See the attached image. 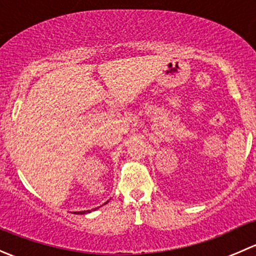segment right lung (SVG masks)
Returning <instances> with one entry per match:
<instances>
[{
    "label": "right lung",
    "mask_w": 256,
    "mask_h": 256,
    "mask_svg": "<svg viewBox=\"0 0 256 256\" xmlns=\"http://www.w3.org/2000/svg\"><path fill=\"white\" fill-rule=\"evenodd\" d=\"M108 202H109V200H108ZM106 202V203H108ZM106 203H104V204H106ZM98 208H94V209H92V210H96ZM86 213H90V210H82V212H74V214H86Z\"/></svg>",
    "instance_id": "obj_1"
}]
</instances>
